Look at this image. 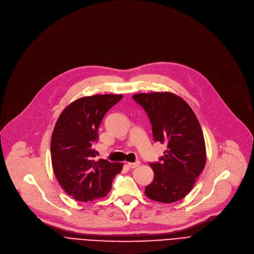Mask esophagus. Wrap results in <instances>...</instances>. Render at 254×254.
Masks as SVG:
<instances>
[{"label": "esophagus", "instance_id": "obj_1", "mask_svg": "<svg viewBox=\"0 0 254 254\" xmlns=\"http://www.w3.org/2000/svg\"><path fill=\"white\" fill-rule=\"evenodd\" d=\"M127 166H128L129 168H131V169H135V168H137V167H139V166H140V162H136V163H127Z\"/></svg>", "mask_w": 254, "mask_h": 254}]
</instances>
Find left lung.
<instances>
[{
    "label": "left lung",
    "mask_w": 254,
    "mask_h": 254,
    "mask_svg": "<svg viewBox=\"0 0 254 254\" xmlns=\"http://www.w3.org/2000/svg\"><path fill=\"white\" fill-rule=\"evenodd\" d=\"M132 99L147 113L154 141L167 145L159 162L149 164L154 177L145 194L156 202H177L189 194L205 168L202 127L190 105L174 93H137Z\"/></svg>",
    "instance_id": "8db88e82"
}]
</instances>
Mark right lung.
Segmentation results:
<instances>
[{
	"label": "right lung",
	"mask_w": 254,
	"mask_h": 254,
	"mask_svg": "<svg viewBox=\"0 0 254 254\" xmlns=\"http://www.w3.org/2000/svg\"><path fill=\"white\" fill-rule=\"evenodd\" d=\"M122 95H96L80 98L61 113L50 143L55 175L69 195L87 202L109 193L113 178L122 172V163L95 161L93 145L99 139V127Z\"/></svg>",
	"instance_id": "1"
}]
</instances>
